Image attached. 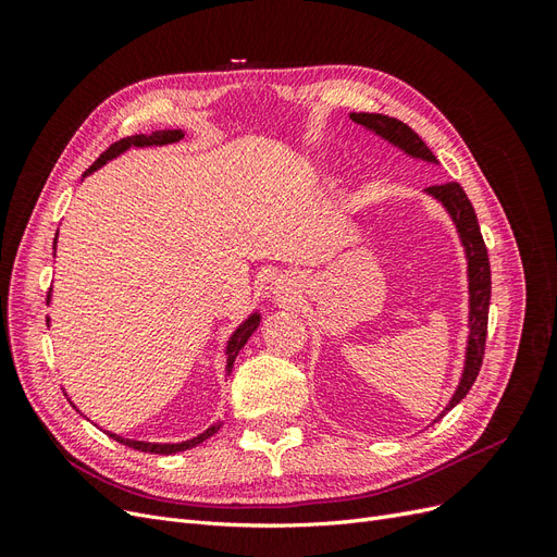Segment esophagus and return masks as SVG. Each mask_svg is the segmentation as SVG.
I'll return each mask as SVG.
<instances>
[{
  "label": "esophagus",
  "instance_id": "obj_1",
  "mask_svg": "<svg viewBox=\"0 0 557 557\" xmlns=\"http://www.w3.org/2000/svg\"><path fill=\"white\" fill-rule=\"evenodd\" d=\"M269 293H272L274 299H288V297L295 295V293H293V281L285 278V276L274 278L272 285H269Z\"/></svg>",
  "mask_w": 557,
  "mask_h": 557
}]
</instances>
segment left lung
<instances>
[{
	"label": "left lung",
	"mask_w": 557,
	"mask_h": 557,
	"mask_svg": "<svg viewBox=\"0 0 557 557\" xmlns=\"http://www.w3.org/2000/svg\"><path fill=\"white\" fill-rule=\"evenodd\" d=\"M352 123L362 125L383 141L401 150L404 156L428 162V164H440L432 156V150L425 146V141L418 137V134L404 125L397 117H387L383 113H348ZM428 197H432L436 205L444 207L448 213L450 223L458 232V239L465 252L467 262V342H465V362H462V374L458 385H455V393L450 395V401L444 407V411L436 416L432 423L442 420L455 404H460L469 387L474 385L479 369L483 362V350H485V332H487V307H491V262H487V250L481 237V227L476 221L474 207L467 199L460 183H446V185H432V188L423 190Z\"/></svg>",
	"instance_id": "1"
}]
</instances>
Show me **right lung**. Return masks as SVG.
Listing matches in <instances>:
<instances>
[{
    "instance_id": "right-lung-1",
    "label": "right lung",
    "mask_w": 557,
    "mask_h": 557,
    "mask_svg": "<svg viewBox=\"0 0 557 557\" xmlns=\"http://www.w3.org/2000/svg\"><path fill=\"white\" fill-rule=\"evenodd\" d=\"M185 137V132L183 129H158V132H150V134H134V137H125V139H121L117 144H113L107 153L99 158L90 170L83 174V178L86 176H90V174H95L97 170H102V166L107 164V162H111V160H115V158H121L123 153H127V150H132V148H150V146H170V144H176V141H181ZM58 246V232H55V242H53V248ZM50 293H53V288H50ZM50 293H48V305H50ZM260 320H262V313H260V309H256L252 311L242 325H237V330H234L232 334H230V339H227V344H225V374L230 376L232 374V367H234V360H237V356H239V350L246 346V342L250 339V334L258 330V325H260ZM46 323H48V327H50V318H46ZM70 404L72 407L76 409V404L70 399ZM78 411V409H76ZM81 413V411H78ZM83 416V413H81ZM223 428V420H215L213 425H209L205 432L201 434H197V436H193V440H185V442H176V444H158V442H141V440H125V436H121V434H115V432H109L107 430V434L111 436V440H115V442H121V444H125V446H129V448H134V450H141V453H158V455H174V453H181V450H188V448H193V446H197V444H201V442H207L209 436H213L218 430Z\"/></svg>"
}]
</instances>
